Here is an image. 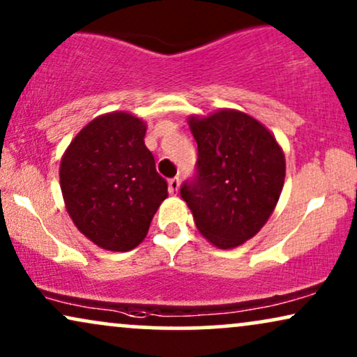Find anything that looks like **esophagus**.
Instances as JSON below:
<instances>
[{"mask_svg": "<svg viewBox=\"0 0 357 357\" xmlns=\"http://www.w3.org/2000/svg\"><path fill=\"white\" fill-rule=\"evenodd\" d=\"M168 184H169V192L171 194H178V191H179V178H171Z\"/></svg>", "mask_w": 357, "mask_h": 357, "instance_id": "esophagus-1", "label": "esophagus"}]
</instances>
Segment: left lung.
<instances>
[{
    "label": "left lung",
    "instance_id": "1",
    "mask_svg": "<svg viewBox=\"0 0 357 357\" xmlns=\"http://www.w3.org/2000/svg\"><path fill=\"white\" fill-rule=\"evenodd\" d=\"M197 171L181 186L197 231L219 249H234L264 227L285 183V155L250 115L219 110L189 116Z\"/></svg>",
    "mask_w": 357,
    "mask_h": 357
}]
</instances>
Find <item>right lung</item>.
<instances>
[{
	"instance_id": "1",
	"label": "right lung",
	"mask_w": 357,
	"mask_h": 357,
	"mask_svg": "<svg viewBox=\"0 0 357 357\" xmlns=\"http://www.w3.org/2000/svg\"><path fill=\"white\" fill-rule=\"evenodd\" d=\"M145 133V121L126 112L100 115L80 130L61 160L66 209L79 231L105 250L126 252L143 242L168 197Z\"/></svg>"
}]
</instances>
